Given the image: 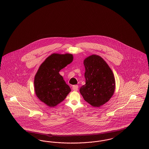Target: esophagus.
I'll list each match as a JSON object with an SVG mask.
<instances>
[{
    "label": "esophagus",
    "mask_w": 149,
    "mask_h": 149,
    "mask_svg": "<svg viewBox=\"0 0 149 149\" xmlns=\"http://www.w3.org/2000/svg\"><path fill=\"white\" fill-rule=\"evenodd\" d=\"M78 88H79V86L78 85H73L72 89L74 91H77L78 90Z\"/></svg>",
    "instance_id": "34e87169"
}]
</instances>
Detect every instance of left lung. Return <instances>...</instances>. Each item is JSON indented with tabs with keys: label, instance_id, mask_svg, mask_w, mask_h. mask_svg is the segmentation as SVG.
Wrapping results in <instances>:
<instances>
[{
	"label": "left lung",
	"instance_id": "1",
	"mask_svg": "<svg viewBox=\"0 0 149 149\" xmlns=\"http://www.w3.org/2000/svg\"><path fill=\"white\" fill-rule=\"evenodd\" d=\"M85 84L80 93L86 102L94 107H99L112 97L115 90V79L108 65L103 58L96 55L84 60Z\"/></svg>",
	"mask_w": 149,
	"mask_h": 149
}]
</instances>
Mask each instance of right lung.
<instances>
[{
	"mask_svg": "<svg viewBox=\"0 0 149 149\" xmlns=\"http://www.w3.org/2000/svg\"><path fill=\"white\" fill-rule=\"evenodd\" d=\"M72 60V54H53L40 65L35 77V91L38 98L47 106H56L71 91L59 71Z\"/></svg>",
	"mask_w": 149,
	"mask_h": 149,
	"instance_id": "add662e5",
	"label": "right lung"
}]
</instances>
